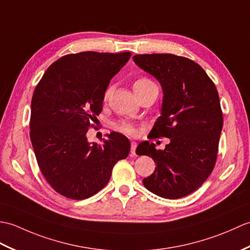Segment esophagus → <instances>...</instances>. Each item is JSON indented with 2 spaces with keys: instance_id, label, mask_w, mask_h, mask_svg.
Listing matches in <instances>:
<instances>
[{
  "instance_id": "1",
  "label": "esophagus",
  "mask_w": 250,
  "mask_h": 250,
  "mask_svg": "<svg viewBox=\"0 0 250 250\" xmlns=\"http://www.w3.org/2000/svg\"><path fill=\"white\" fill-rule=\"evenodd\" d=\"M136 146H137V143L136 142H131V148H130L131 156H132V155H136Z\"/></svg>"
}]
</instances>
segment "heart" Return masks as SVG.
<instances>
[{
	"label": "heart",
	"mask_w": 250,
	"mask_h": 250,
	"mask_svg": "<svg viewBox=\"0 0 250 250\" xmlns=\"http://www.w3.org/2000/svg\"><path fill=\"white\" fill-rule=\"evenodd\" d=\"M155 83L149 80L148 78H146V77H142V78L137 79L134 82V90L135 93H139L140 91L144 90V88H146L149 85H154ZM111 92V87H108L106 92H104V99H107L109 94ZM115 128L118 129L119 131H121L122 134H125V135H128V136H134L136 134V127L128 123V122H119V123L115 124Z\"/></svg>",
	"instance_id": "b5f03b06"
}]
</instances>
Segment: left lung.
Listing matches in <instances>:
<instances>
[{"label": "left lung", "instance_id": "obj_1", "mask_svg": "<svg viewBox=\"0 0 250 250\" xmlns=\"http://www.w3.org/2000/svg\"><path fill=\"white\" fill-rule=\"evenodd\" d=\"M135 63L156 78L163 87L162 115L148 135L170 143L156 149L141 142L138 155L156 164L143 179L147 190L166 199H179L198 189L215 167L224 118L217 88L200 65L170 53L136 54Z\"/></svg>", "mask_w": 250, "mask_h": 250}]
</instances>
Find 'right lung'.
I'll use <instances>...</instances> for the list:
<instances>
[{
  "label": "right lung",
  "mask_w": 250,
  "mask_h": 250,
  "mask_svg": "<svg viewBox=\"0 0 250 250\" xmlns=\"http://www.w3.org/2000/svg\"><path fill=\"white\" fill-rule=\"evenodd\" d=\"M130 52L85 51L51 64L36 85L31 103L30 137L42 173L53 189L82 200L108 184L114 165L125 159L130 142L111 132L101 144L86 132L102 112L110 80Z\"/></svg>",
  "instance_id": "1"
}]
</instances>
